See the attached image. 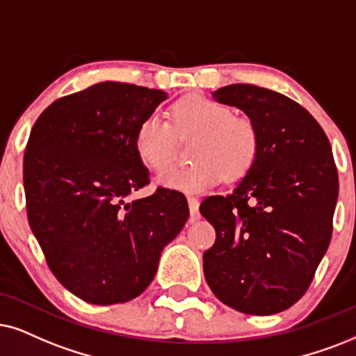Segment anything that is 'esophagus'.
I'll return each instance as SVG.
<instances>
[{"mask_svg": "<svg viewBox=\"0 0 356 356\" xmlns=\"http://www.w3.org/2000/svg\"><path fill=\"white\" fill-rule=\"evenodd\" d=\"M188 202V210H191V220L195 222V220L200 218V211H199V199L197 197H187Z\"/></svg>", "mask_w": 356, "mask_h": 356, "instance_id": "obj_1", "label": "esophagus"}]
</instances>
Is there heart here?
Wrapping results in <instances>:
<instances>
[{
    "label": "heart",
    "instance_id": "heart-1",
    "mask_svg": "<svg viewBox=\"0 0 356 356\" xmlns=\"http://www.w3.org/2000/svg\"><path fill=\"white\" fill-rule=\"evenodd\" d=\"M170 120L147 115L134 134V149L147 168L159 170L172 159L175 134H197L188 156L191 164L169 168L157 175L161 186L182 192H204L227 177L240 181L259 157V133L253 121L233 116L232 108L202 95L174 103Z\"/></svg>",
    "mask_w": 356,
    "mask_h": 356
}]
</instances>
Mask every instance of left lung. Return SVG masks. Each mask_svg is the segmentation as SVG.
I'll list each match as a JSON object with an SVG mask.
<instances>
[{
	"mask_svg": "<svg viewBox=\"0 0 356 356\" xmlns=\"http://www.w3.org/2000/svg\"><path fill=\"white\" fill-rule=\"evenodd\" d=\"M240 108L259 133V157L230 195L202 202L217 238L204 253L211 292L253 316L289 309L305 294L332 238L339 197L330 143L305 108L248 83L211 93Z\"/></svg>",
	"mask_w": 356,
	"mask_h": 356,
	"instance_id": "left-lung-1",
	"label": "left lung"
}]
</instances>
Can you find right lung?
I'll list each match as a JSON object with an SVG mask.
<instances>
[{
	"label": "right lung",
	"instance_id": "right-lung-1",
	"mask_svg": "<svg viewBox=\"0 0 356 356\" xmlns=\"http://www.w3.org/2000/svg\"><path fill=\"white\" fill-rule=\"evenodd\" d=\"M165 98L133 83H95L58 98L31 129L22 172L31 230L54 276L85 302L138 298L188 218L177 191L126 202L149 184L134 134Z\"/></svg>",
	"mask_w": 356,
	"mask_h": 356
}]
</instances>
